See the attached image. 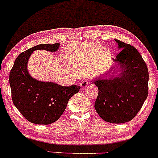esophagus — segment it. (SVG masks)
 Masks as SVG:
<instances>
[{
	"mask_svg": "<svg viewBox=\"0 0 158 158\" xmlns=\"http://www.w3.org/2000/svg\"><path fill=\"white\" fill-rule=\"evenodd\" d=\"M88 85H89V81H88V80H85L84 81H82V82L80 84L81 89H85V88H87V87L88 86Z\"/></svg>",
	"mask_w": 158,
	"mask_h": 158,
	"instance_id": "esophagus-1",
	"label": "esophagus"
}]
</instances>
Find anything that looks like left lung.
<instances>
[{"instance_id":"8db88e82","label":"left lung","mask_w":158,"mask_h":158,"mask_svg":"<svg viewBox=\"0 0 158 158\" xmlns=\"http://www.w3.org/2000/svg\"><path fill=\"white\" fill-rule=\"evenodd\" d=\"M115 41L121 50L113 59L115 64L91 83L99 89L94 107L99 117L108 123H124L137 115L148 97V71L137 49Z\"/></svg>"}]
</instances>
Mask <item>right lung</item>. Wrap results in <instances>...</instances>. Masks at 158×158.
I'll list each match as a JSON object with an SVG mask.
<instances>
[{
    "instance_id": "obj_1",
    "label": "right lung",
    "mask_w": 158,
    "mask_h": 158,
    "mask_svg": "<svg viewBox=\"0 0 158 158\" xmlns=\"http://www.w3.org/2000/svg\"><path fill=\"white\" fill-rule=\"evenodd\" d=\"M59 43L43 44L21 52L15 59L10 73L12 99L15 106L29 122L48 125L56 122L64 111L67 105L80 86H61L52 81H41L29 73L27 64L32 52L45 50L56 52Z\"/></svg>"
}]
</instances>
